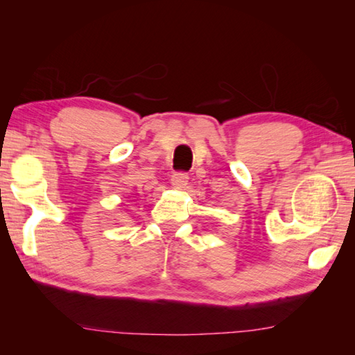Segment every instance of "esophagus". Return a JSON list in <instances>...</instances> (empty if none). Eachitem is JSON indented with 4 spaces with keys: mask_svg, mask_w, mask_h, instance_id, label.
<instances>
[{
    "mask_svg": "<svg viewBox=\"0 0 355 355\" xmlns=\"http://www.w3.org/2000/svg\"><path fill=\"white\" fill-rule=\"evenodd\" d=\"M187 183H189V177H187V173L177 172V173H173V175H172L171 184H172L173 189L182 191V189H184Z\"/></svg>",
    "mask_w": 355,
    "mask_h": 355,
    "instance_id": "1",
    "label": "esophagus"
}]
</instances>
